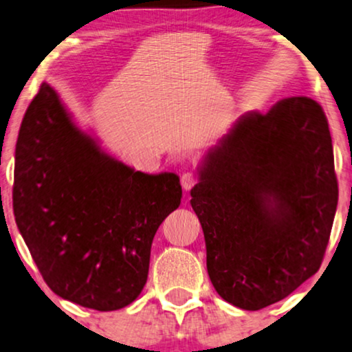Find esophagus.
<instances>
[{
	"instance_id": "34e87169",
	"label": "esophagus",
	"mask_w": 352,
	"mask_h": 352,
	"mask_svg": "<svg viewBox=\"0 0 352 352\" xmlns=\"http://www.w3.org/2000/svg\"><path fill=\"white\" fill-rule=\"evenodd\" d=\"M197 182H199V177H197L194 173H184V175L181 176V184L184 187V190H190Z\"/></svg>"
}]
</instances>
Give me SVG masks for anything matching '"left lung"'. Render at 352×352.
Masks as SVG:
<instances>
[{
    "mask_svg": "<svg viewBox=\"0 0 352 352\" xmlns=\"http://www.w3.org/2000/svg\"><path fill=\"white\" fill-rule=\"evenodd\" d=\"M190 190L206 269L219 296L247 311L283 300L319 271L338 181L324 110L306 96L240 117L210 148Z\"/></svg>",
    "mask_w": 352,
    "mask_h": 352,
    "instance_id": "1",
    "label": "left lung"
}]
</instances>
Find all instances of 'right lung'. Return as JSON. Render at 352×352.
<instances>
[{
	"instance_id": "right-lung-1",
	"label": "right lung",
	"mask_w": 352,
	"mask_h": 352,
	"mask_svg": "<svg viewBox=\"0 0 352 352\" xmlns=\"http://www.w3.org/2000/svg\"><path fill=\"white\" fill-rule=\"evenodd\" d=\"M181 197L175 173L134 171L100 151L41 83L19 131L12 206L56 295L96 311L131 305L147 282L153 235Z\"/></svg>"
}]
</instances>
